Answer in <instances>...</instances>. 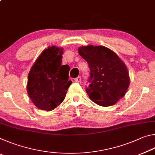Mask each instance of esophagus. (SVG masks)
<instances>
[{
	"mask_svg": "<svg viewBox=\"0 0 155 155\" xmlns=\"http://www.w3.org/2000/svg\"><path fill=\"white\" fill-rule=\"evenodd\" d=\"M74 80H75L76 82H77V83H81V77H78L76 78Z\"/></svg>",
	"mask_w": 155,
	"mask_h": 155,
	"instance_id": "34e87169",
	"label": "esophagus"
}]
</instances>
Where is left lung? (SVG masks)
Wrapping results in <instances>:
<instances>
[{
  "label": "left lung",
  "instance_id": "1",
  "mask_svg": "<svg viewBox=\"0 0 155 155\" xmlns=\"http://www.w3.org/2000/svg\"><path fill=\"white\" fill-rule=\"evenodd\" d=\"M78 53L90 69L86 88L90 98L103 107L116 103L129 86V75L124 63L114 52L102 46L80 47Z\"/></svg>",
  "mask_w": 155,
  "mask_h": 155
}]
</instances>
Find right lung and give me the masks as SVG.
I'll use <instances>...</instances> for the list:
<instances>
[{
	"label": "right lung",
	"mask_w": 155,
	"mask_h": 155,
	"mask_svg": "<svg viewBox=\"0 0 155 155\" xmlns=\"http://www.w3.org/2000/svg\"><path fill=\"white\" fill-rule=\"evenodd\" d=\"M62 48L55 46L44 50L31 68L28 78L27 92L38 109L51 111L59 105L72 84L69 70L61 65Z\"/></svg>",
	"instance_id": "1"
}]
</instances>
